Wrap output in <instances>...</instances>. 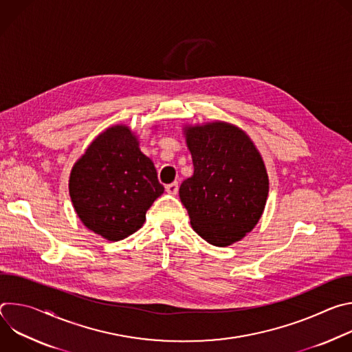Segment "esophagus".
I'll list each match as a JSON object with an SVG mask.
<instances>
[{
    "label": "esophagus",
    "mask_w": 352,
    "mask_h": 352,
    "mask_svg": "<svg viewBox=\"0 0 352 352\" xmlns=\"http://www.w3.org/2000/svg\"><path fill=\"white\" fill-rule=\"evenodd\" d=\"M166 190H167V193H170V195H177V192H178V184H177V182L168 184V185L166 186Z\"/></svg>",
    "instance_id": "obj_1"
}]
</instances>
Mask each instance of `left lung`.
Returning <instances> with one entry per match:
<instances>
[{
    "mask_svg": "<svg viewBox=\"0 0 352 352\" xmlns=\"http://www.w3.org/2000/svg\"><path fill=\"white\" fill-rule=\"evenodd\" d=\"M193 175L179 186L192 228L214 246L241 241L259 223L269 195V175L258 147L226 121L184 125Z\"/></svg>",
    "mask_w": 352,
    "mask_h": 352,
    "instance_id": "1",
    "label": "left lung"
}]
</instances>
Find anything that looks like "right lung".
Wrapping results in <instances>:
<instances>
[{
    "mask_svg": "<svg viewBox=\"0 0 352 352\" xmlns=\"http://www.w3.org/2000/svg\"><path fill=\"white\" fill-rule=\"evenodd\" d=\"M68 186L83 226L107 241L136 232L164 192L153 162L140 152L139 138L125 124L93 139L75 162Z\"/></svg>",
    "mask_w": 352,
    "mask_h": 352,
    "instance_id": "1",
    "label": "right lung"
}]
</instances>
